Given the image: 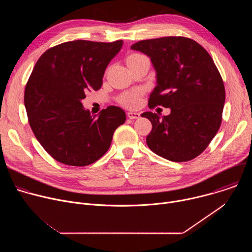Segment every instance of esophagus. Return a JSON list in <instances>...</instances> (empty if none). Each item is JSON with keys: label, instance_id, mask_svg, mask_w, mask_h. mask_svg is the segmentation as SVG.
I'll return each mask as SVG.
<instances>
[{"label": "esophagus", "instance_id": "34e87169", "mask_svg": "<svg viewBox=\"0 0 252 252\" xmlns=\"http://www.w3.org/2000/svg\"><path fill=\"white\" fill-rule=\"evenodd\" d=\"M127 117L130 120H135V119H138L140 117V114L139 113H135V112H128L127 113Z\"/></svg>", "mask_w": 252, "mask_h": 252}]
</instances>
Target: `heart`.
<instances>
[{
  "label": "heart",
  "instance_id": "1",
  "mask_svg": "<svg viewBox=\"0 0 252 252\" xmlns=\"http://www.w3.org/2000/svg\"><path fill=\"white\" fill-rule=\"evenodd\" d=\"M142 58H145V56H142L141 54H131L126 58V63L127 64H129ZM141 95H142V91L139 89H135V90H131L122 94L119 97V100L123 105L126 107H130V109H134V107H137L140 104Z\"/></svg>",
  "mask_w": 252,
  "mask_h": 252
}]
</instances>
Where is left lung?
I'll return each instance as SVG.
<instances>
[{"label": "left lung", "mask_w": 252, "mask_h": 252, "mask_svg": "<svg viewBox=\"0 0 252 252\" xmlns=\"http://www.w3.org/2000/svg\"><path fill=\"white\" fill-rule=\"evenodd\" d=\"M131 50L151 58L157 87L149 106L169 107L162 119L146 112L153 125L148 147L158 156L174 161H189L199 156L220 129L225 90L209 54L195 41L164 37L139 41Z\"/></svg>", "instance_id": "obj_1"}]
</instances>
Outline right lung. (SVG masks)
I'll return each instance as SVG.
<instances>
[{"instance_id": "right-lung-1", "label": "right lung", "mask_w": 252, "mask_h": 252, "mask_svg": "<svg viewBox=\"0 0 252 252\" xmlns=\"http://www.w3.org/2000/svg\"><path fill=\"white\" fill-rule=\"evenodd\" d=\"M123 41L99 43L78 40L46 51L35 63L25 90L31 128L56 160L86 166L110 149L126 113L111 105L97 116L85 110L86 94L102 85L104 70Z\"/></svg>"}]
</instances>
